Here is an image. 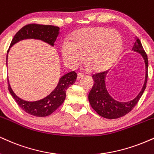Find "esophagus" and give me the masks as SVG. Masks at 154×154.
<instances>
[{"instance_id": "esophagus-1", "label": "esophagus", "mask_w": 154, "mask_h": 154, "mask_svg": "<svg viewBox=\"0 0 154 154\" xmlns=\"http://www.w3.org/2000/svg\"><path fill=\"white\" fill-rule=\"evenodd\" d=\"M83 76H84V75H83L82 73H78V74H77V79H81V78H82V77H83Z\"/></svg>"}]
</instances>
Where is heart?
<instances>
[{
  "label": "heart",
  "instance_id": "b5f03b06",
  "mask_svg": "<svg viewBox=\"0 0 154 154\" xmlns=\"http://www.w3.org/2000/svg\"><path fill=\"white\" fill-rule=\"evenodd\" d=\"M123 38L117 31L97 26L75 31L61 48L63 62L69 68H75L83 62L93 72L109 68L119 56Z\"/></svg>",
  "mask_w": 154,
  "mask_h": 154
}]
</instances>
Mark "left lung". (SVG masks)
<instances>
[{
	"mask_svg": "<svg viewBox=\"0 0 154 154\" xmlns=\"http://www.w3.org/2000/svg\"><path fill=\"white\" fill-rule=\"evenodd\" d=\"M132 50L141 54L142 57L144 59L146 66V77L143 86L142 90H140L139 94L132 100L123 103V102L116 100L111 97L107 92L106 85H105V77H106L107 71L100 72V73L92 75V78L94 79V85L89 93V102H90V105L92 108L102 117L107 118V119H116V118H119L125 116L136 106L145 90L148 79L149 62H148L147 54L143 48L141 42L137 37L136 38V42H135Z\"/></svg>",
	"mask_w": 154,
	"mask_h": 154,
	"instance_id": "8db88e82",
	"label": "left lung"
}]
</instances>
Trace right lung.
<instances>
[{"mask_svg":"<svg viewBox=\"0 0 154 154\" xmlns=\"http://www.w3.org/2000/svg\"><path fill=\"white\" fill-rule=\"evenodd\" d=\"M59 33V28L54 26L41 25L36 23L26 25L21 28L13 38L7 52L6 64L8 61V53L10 48L16 43L26 38H34L43 41L53 47ZM77 77V73L75 71L70 72L63 75L59 79L56 88L49 95L43 99L34 102L26 101L18 97L13 91L8 79V90L18 106L26 112L36 117H45L54 112L62 104L65 100L66 90L75 82Z\"/></svg>","mask_w":154,"mask_h":154,"instance_id":"right-lung-1","label":"right lung"}]
</instances>
